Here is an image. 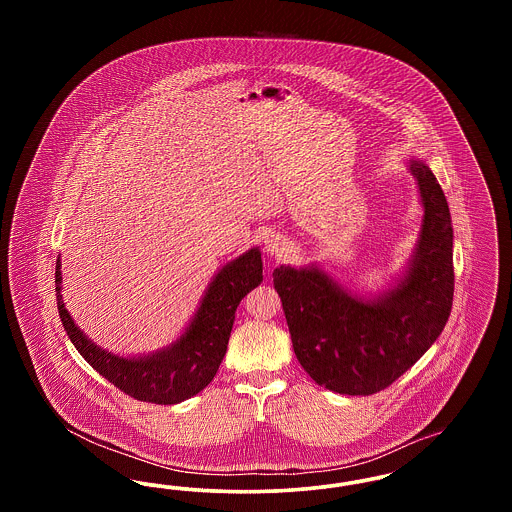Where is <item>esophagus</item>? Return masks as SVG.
Masks as SVG:
<instances>
[{
    "label": "esophagus",
    "mask_w": 512,
    "mask_h": 512,
    "mask_svg": "<svg viewBox=\"0 0 512 512\" xmlns=\"http://www.w3.org/2000/svg\"><path fill=\"white\" fill-rule=\"evenodd\" d=\"M265 249H267V253H270V255H278V253H282L286 249V240L282 236H278V234H268L267 238H265Z\"/></svg>",
    "instance_id": "34e87169"
}]
</instances>
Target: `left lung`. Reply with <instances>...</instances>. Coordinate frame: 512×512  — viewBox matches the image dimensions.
I'll use <instances>...</instances> for the list:
<instances>
[{
    "mask_svg": "<svg viewBox=\"0 0 512 512\" xmlns=\"http://www.w3.org/2000/svg\"><path fill=\"white\" fill-rule=\"evenodd\" d=\"M424 205L420 240L405 278L365 299L345 292L317 267L272 272L305 372L326 390L372 395L386 390L438 340L451 313L453 228L449 205L432 171L411 161Z\"/></svg>",
    "mask_w": 512,
    "mask_h": 512,
    "instance_id": "8db88e82",
    "label": "left lung"
}]
</instances>
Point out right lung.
Instances as JSON below:
<instances>
[{"label":"right lung","instance_id":"right-lung-1","mask_svg":"<svg viewBox=\"0 0 512 512\" xmlns=\"http://www.w3.org/2000/svg\"><path fill=\"white\" fill-rule=\"evenodd\" d=\"M59 268L61 263L57 259V309L67 336L78 353L115 388L138 401L155 405L186 401L211 384L226 355L240 301L263 282L261 251L255 247L220 268L180 340L153 355L128 359L107 353L80 332L63 303V278Z\"/></svg>","mask_w":512,"mask_h":512}]
</instances>
